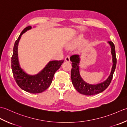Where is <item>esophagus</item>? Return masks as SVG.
Masks as SVG:
<instances>
[{
  "instance_id": "1",
  "label": "esophagus",
  "mask_w": 127,
  "mask_h": 127,
  "mask_svg": "<svg viewBox=\"0 0 127 127\" xmlns=\"http://www.w3.org/2000/svg\"><path fill=\"white\" fill-rule=\"evenodd\" d=\"M65 61L67 62H69L70 61V58H69V56H67L65 58Z\"/></svg>"
}]
</instances>
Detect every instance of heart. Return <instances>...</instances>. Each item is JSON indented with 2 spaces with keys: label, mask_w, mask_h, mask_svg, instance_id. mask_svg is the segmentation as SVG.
I'll return each instance as SVG.
<instances>
[{
  "label": "heart",
  "mask_w": 127,
  "mask_h": 127,
  "mask_svg": "<svg viewBox=\"0 0 127 127\" xmlns=\"http://www.w3.org/2000/svg\"><path fill=\"white\" fill-rule=\"evenodd\" d=\"M84 40V38L83 36H79L77 38H76V39H74V40L72 41V42L70 44V46H74V45H79L80 44H81L83 41Z\"/></svg>",
  "instance_id": "obj_1"
}]
</instances>
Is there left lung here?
<instances>
[{
	"label": "left lung",
	"instance_id": "8db88e82",
	"mask_svg": "<svg viewBox=\"0 0 127 127\" xmlns=\"http://www.w3.org/2000/svg\"><path fill=\"white\" fill-rule=\"evenodd\" d=\"M111 46V54L112 56V67L110 76L104 82L97 84H90L85 82L80 75L79 66L80 58L79 55H73L70 57L72 62V69L71 77L72 83L75 89L79 93L85 95H93L102 92L109 86L112 81L113 73L115 71L117 59L116 56L115 47L114 44L111 41L107 42Z\"/></svg>",
	"mask_w": 127,
	"mask_h": 127
}]
</instances>
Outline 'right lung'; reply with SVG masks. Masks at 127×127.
Returning <instances> with one entry per match:
<instances>
[{"label":"right lung","mask_w":127,"mask_h":127,"mask_svg":"<svg viewBox=\"0 0 127 127\" xmlns=\"http://www.w3.org/2000/svg\"><path fill=\"white\" fill-rule=\"evenodd\" d=\"M32 27L28 26L22 31L19 38L15 42L11 58V68L13 76L17 85L25 91L36 94L42 93L47 89L52 82L56 71L59 69L64 60L50 61L42 71L37 74L30 75L21 68L18 57V45L21 35Z\"/></svg>","instance_id":"right-lung-1"}]
</instances>
